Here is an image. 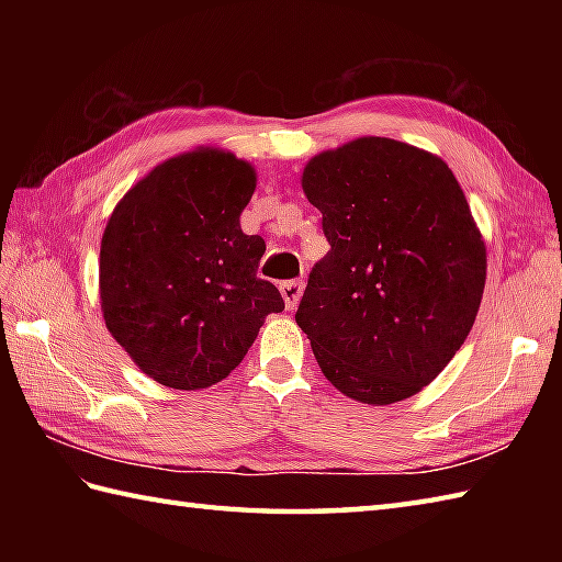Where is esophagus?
<instances>
[{
  "instance_id": "obj_1",
  "label": "esophagus",
  "mask_w": 562,
  "mask_h": 562,
  "mask_svg": "<svg viewBox=\"0 0 562 562\" xmlns=\"http://www.w3.org/2000/svg\"><path fill=\"white\" fill-rule=\"evenodd\" d=\"M280 292H282V300H284V308H288V312H294L296 304H300V300H302V294H304V282L302 280L282 282Z\"/></svg>"
}]
</instances>
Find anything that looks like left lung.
Wrapping results in <instances>:
<instances>
[{
	"label": "left lung",
	"mask_w": 562,
	"mask_h": 562,
	"mask_svg": "<svg viewBox=\"0 0 562 562\" xmlns=\"http://www.w3.org/2000/svg\"><path fill=\"white\" fill-rule=\"evenodd\" d=\"M330 244L296 308L321 372L345 396H415L463 345L485 288V241L449 166L357 137L304 166Z\"/></svg>",
	"instance_id": "8db88e82"
}]
</instances>
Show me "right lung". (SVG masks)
Instances as JSON below:
<instances>
[{
	"label": "right lung",
	"mask_w": 562,
	"mask_h": 562,
	"mask_svg": "<svg viewBox=\"0 0 562 562\" xmlns=\"http://www.w3.org/2000/svg\"><path fill=\"white\" fill-rule=\"evenodd\" d=\"M256 169L198 147L161 161L105 224L99 292L105 328L133 362L178 391L207 389L244 360L282 296L258 278L260 236L241 232Z\"/></svg>",
	"instance_id": "right-lung-1"
}]
</instances>
